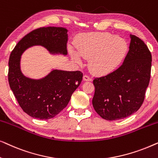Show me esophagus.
<instances>
[{
	"instance_id": "obj_1",
	"label": "esophagus",
	"mask_w": 158,
	"mask_h": 158,
	"mask_svg": "<svg viewBox=\"0 0 158 158\" xmlns=\"http://www.w3.org/2000/svg\"><path fill=\"white\" fill-rule=\"evenodd\" d=\"M83 81H91L92 79L90 78V77L88 76V75H85L83 76Z\"/></svg>"
}]
</instances>
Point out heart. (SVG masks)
I'll return each instance as SVG.
<instances>
[{
	"label": "heart",
	"mask_w": 158,
	"mask_h": 158,
	"mask_svg": "<svg viewBox=\"0 0 158 158\" xmlns=\"http://www.w3.org/2000/svg\"><path fill=\"white\" fill-rule=\"evenodd\" d=\"M77 48L82 57L90 59L89 68L93 73L105 75L122 63L128 51V44L121 36L109 33H96L82 36L77 41ZM79 54L70 50L72 59L81 64V57Z\"/></svg>",
	"instance_id": "obj_1"
}]
</instances>
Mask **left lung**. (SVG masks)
<instances>
[{"instance_id":"obj_1","label":"left lung","mask_w":158,"mask_h":158,"mask_svg":"<svg viewBox=\"0 0 158 158\" xmlns=\"http://www.w3.org/2000/svg\"><path fill=\"white\" fill-rule=\"evenodd\" d=\"M124 62L107 75L94 80L93 106L101 117L108 121L126 118L143 103L150 79L152 55L144 42L135 35Z\"/></svg>"}]
</instances>
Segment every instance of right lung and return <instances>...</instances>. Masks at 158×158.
<instances>
[{"label":"right lung","instance_id":"1","mask_svg":"<svg viewBox=\"0 0 158 158\" xmlns=\"http://www.w3.org/2000/svg\"><path fill=\"white\" fill-rule=\"evenodd\" d=\"M68 30L63 27L39 28L27 34L16 45L8 62V83L19 106L28 115L49 119L64 109L81 84V71L53 70L41 79H31L21 70V57L26 49L35 45L52 54L66 55Z\"/></svg>","mask_w":158,"mask_h":158}]
</instances>
